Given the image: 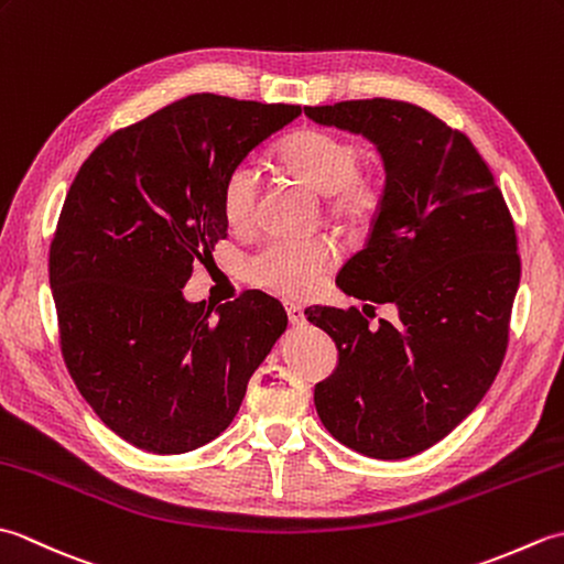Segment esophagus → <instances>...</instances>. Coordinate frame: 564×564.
I'll return each instance as SVG.
<instances>
[{
  "instance_id": "obj_1",
  "label": "esophagus",
  "mask_w": 564,
  "mask_h": 564,
  "mask_svg": "<svg viewBox=\"0 0 564 564\" xmlns=\"http://www.w3.org/2000/svg\"><path fill=\"white\" fill-rule=\"evenodd\" d=\"M285 315H289L291 325H295V327H301L303 322H305V313H303V307H301V305H295V303H285Z\"/></svg>"
}]
</instances>
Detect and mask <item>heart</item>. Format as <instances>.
Masks as SVG:
<instances>
[{
  "instance_id": "obj_1",
  "label": "heart",
  "mask_w": 564,
  "mask_h": 564,
  "mask_svg": "<svg viewBox=\"0 0 564 564\" xmlns=\"http://www.w3.org/2000/svg\"><path fill=\"white\" fill-rule=\"evenodd\" d=\"M275 160L317 194L327 198V215L346 227L361 230L380 213L386 188L373 170H361V150L346 135L325 128H303L285 138ZM220 210L232 230H247L257 213V172L249 164L232 166L220 186ZM337 261V249L325 237L271 239L249 257L245 275L251 285L285 301L313 295Z\"/></svg>"
}]
</instances>
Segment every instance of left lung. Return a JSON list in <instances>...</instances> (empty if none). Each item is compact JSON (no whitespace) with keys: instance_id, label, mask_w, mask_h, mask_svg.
Returning <instances> with one entry per match:
<instances>
[{"instance_id":"1","label":"left lung","mask_w":564,"mask_h":564,"mask_svg":"<svg viewBox=\"0 0 564 564\" xmlns=\"http://www.w3.org/2000/svg\"><path fill=\"white\" fill-rule=\"evenodd\" d=\"M305 113L366 135L382 154L386 198L337 285L400 315L368 329L356 307L305 310L339 351L315 386L317 414L356 453L410 458L448 436L499 373L521 279L517 230L470 138L422 106L358 99Z\"/></svg>"}]
</instances>
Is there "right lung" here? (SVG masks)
Returning a JSON list of instances; mask_svg holds the SVG:
<instances>
[{
	"instance_id": "right-lung-1",
	"label": "right lung",
	"mask_w": 564,
	"mask_h": 564,
	"mask_svg": "<svg viewBox=\"0 0 564 564\" xmlns=\"http://www.w3.org/2000/svg\"><path fill=\"white\" fill-rule=\"evenodd\" d=\"M301 106L191 94L116 130L72 182L51 242L59 349L82 398L133 446L176 455L230 426L289 317L247 291L186 303L194 263L227 237V172Z\"/></svg>"
}]
</instances>
